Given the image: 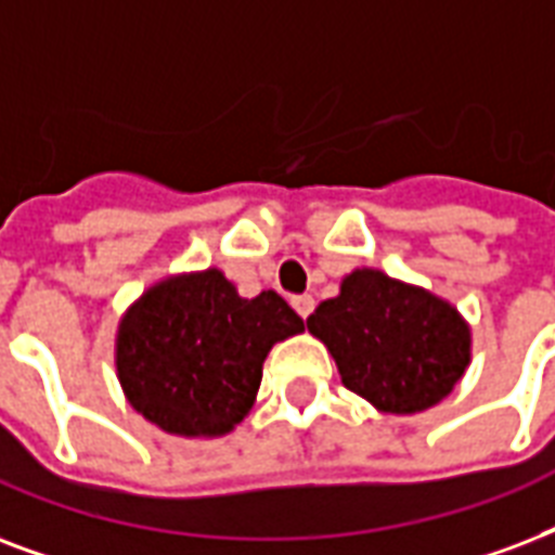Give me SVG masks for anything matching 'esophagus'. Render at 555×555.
<instances>
[{
	"mask_svg": "<svg viewBox=\"0 0 555 555\" xmlns=\"http://www.w3.org/2000/svg\"><path fill=\"white\" fill-rule=\"evenodd\" d=\"M294 308H296V314L302 317V320H308V317L314 314V296H294Z\"/></svg>",
	"mask_w": 555,
	"mask_h": 555,
	"instance_id": "esophagus-1",
	"label": "esophagus"
}]
</instances>
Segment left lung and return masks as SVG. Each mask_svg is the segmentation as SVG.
<instances>
[{
	"mask_svg": "<svg viewBox=\"0 0 555 555\" xmlns=\"http://www.w3.org/2000/svg\"><path fill=\"white\" fill-rule=\"evenodd\" d=\"M308 332L332 352L352 392L384 413H418L446 399L468 366L472 334L456 308L422 287L354 270L320 302Z\"/></svg>",
	"mask_w": 555,
	"mask_h": 555,
	"instance_id": "left-lung-1",
	"label": "left lung"
}]
</instances>
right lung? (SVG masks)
Returning a JSON list of instances; mask_svg holds the SVG:
<instances>
[{"label":"right lung","instance_id":"obj_1","mask_svg":"<svg viewBox=\"0 0 555 555\" xmlns=\"http://www.w3.org/2000/svg\"><path fill=\"white\" fill-rule=\"evenodd\" d=\"M302 328L276 291L244 299L221 270L165 279L118 325V380L168 434L221 437L253 408L273 344Z\"/></svg>","mask_w":555,"mask_h":555}]
</instances>
